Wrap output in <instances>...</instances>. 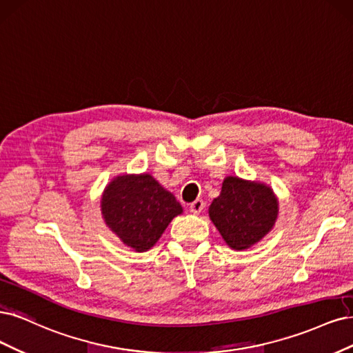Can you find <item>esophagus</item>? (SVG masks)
Segmentation results:
<instances>
[{
  "label": "esophagus",
  "mask_w": 353,
  "mask_h": 353,
  "mask_svg": "<svg viewBox=\"0 0 353 353\" xmlns=\"http://www.w3.org/2000/svg\"><path fill=\"white\" fill-rule=\"evenodd\" d=\"M203 207H205V203H203V201H202V199H196V201H193V202L190 203L189 208H190V212L199 214V212H202Z\"/></svg>",
  "instance_id": "esophagus-1"
}]
</instances>
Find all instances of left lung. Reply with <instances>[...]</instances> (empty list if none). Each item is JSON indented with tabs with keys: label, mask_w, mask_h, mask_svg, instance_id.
I'll list each match as a JSON object with an SVG mask.
<instances>
[{
	"label": "left lung",
	"mask_w": 353,
	"mask_h": 353,
	"mask_svg": "<svg viewBox=\"0 0 353 353\" xmlns=\"http://www.w3.org/2000/svg\"><path fill=\"white\" fill-rule=\"evenodd\" d=\"M208 212L224 242L243 251L271 232L279 215V199L265 183L227 176Z\"/></svg>",
	"instance_id": "left-lung-1"
}]
</instances>
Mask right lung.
Wrapping results in <instances>:
<instances>
[{
  "instance_id": "1",
  "label": "right lung",
  "mask_w": 353,
  "mask_h": 353,
  "mask_svg": "<svg viewBox=\"0 0 353 353\" xmlns=\"http://www.w3.org/2000/svg\"><path fill=\"white\" fill-rule=\"evenodd\" d=\"M101 212L108 229L136 252L151 249L167 225L183 212L172 192L151 174H123L102 193Z\"/></svg>"
}]
</instances>
